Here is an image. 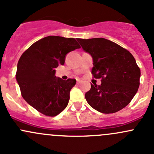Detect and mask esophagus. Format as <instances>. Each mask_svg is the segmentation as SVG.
<instances>
[{"label": "esophagus", "mask_w": 154, "mask_h": 154, "mask_svg": "<svg viewBox=\"0 0 154 154\" xmlns=\"http://www.w3.org/2000/svg\"><path fill=\"white\" fill-rule=\"evenodd\" d=\"M80 83H81V80H77V84H80Z\"/></svg>", "instance_id": "34e87169"}]
</instances>
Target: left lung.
I'll return each instance as SVG.
<instances>
[{
    "label": "left lung",
    "mask_w": 154,
    "mask_h": 154,
    "mask_svg": "<svg viewBox=\"0 0 154 154\" xmlns=\"http://www.w3.org/2000/svg\"><path fill=\"white\" fill-rule=\"evenodd\" d=\"M93 58L91 74L101 84L91 85L85 97L94 109L115 113L128 105L138 91L141 71L130 51L103 38H77Z\"/></svg>",
    "instance_id": "8db88e82"
}]
</instances>
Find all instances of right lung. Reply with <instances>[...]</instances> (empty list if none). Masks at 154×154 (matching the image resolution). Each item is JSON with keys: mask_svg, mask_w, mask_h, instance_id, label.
Segmentation results:
<instances>
[{"mask_svg": "<svg viewBox=\"0 0 154 154\" xmlns=\"http://www.w3.org/2000/svg\"><path fill=\"white\" fill-rule=\"evenodd\" d=\"M77 48L80 46L75 38L50 35L33 43L18 60L15 77L21 95L45 116L54 117L67 106L76 80L56 77L55 68Z\"/></svg>", "mask_w": 154, "mask_h": 154, "instance_id": "1", "label": "right lung"}]
</instances>
